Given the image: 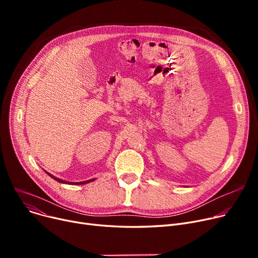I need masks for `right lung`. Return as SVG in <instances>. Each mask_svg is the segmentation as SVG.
Here are the masks:
<instances>
[{"mask_svg": "<svg viewBox=\"0 0 258 258\" xmlns=\"http://www.w3.org/2000/svg\"><path fill=\"white\" fill-rule=\"evenodd\" d=\"M48 173V172H47ZM49 175H50V177L52 178V179H54V180H56L57 182H60V183H63V184H67V183H69L70 184V182H66V181H63V180H60V179H58V178H55V177H54V175H52V174H50V173H48ZM91 181H94V179H91V180H88V181H84V182H80V183H71L72 185L73 184H76V185H79V184H86V183H89V182H91Z\"/></svg>", "mask_w": 258, "mask_h": 258, "instance_id": "add662e5", "label": "right lung"}]
</instances>
